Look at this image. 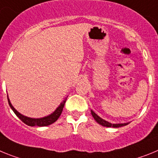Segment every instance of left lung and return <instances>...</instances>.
<instances>
[{"mask_svg":"<svg viewBox=\"0 0 158 158\" xmlns=\"http://www.w3.org/2000/svg\"><path fill=\"white\" fill-rule=\"evenodd\" d=\"M91 112V114H92L93 118H94V120L98 123V124L102 125V127H114V128H118V127H124V126H127L130 123H110L107 121L104 120L102 119V118H100L98 114H96L93 110H90Z\"/></svg>","mask_w":158,"mask_h":158,"instance_id":"1","label":"left lung"}]
</instances>
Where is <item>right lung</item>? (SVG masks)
Instances as JSON below:
<instances>
[{
    "mask_svg": "<svg viewBox=\"0 0 158 158\" xmlns=\"http://www.w3.org/2000/svg\"><path fill=\"white\" fill-rule=\"evenodd\" d=\"M67 98H68V97H67ZM67 98H65L64 100H63V102H61V103L60 104V106H59L55 110L54 112H52L51 114L48 115V116H45V117L43 118H33L27 117V116H24V115L19 113V112L13 107L12 103H11L10 100H9V95H8V102H9V106H10L11 109L13 110V112L16 114V116H17L23 123H25L26 125H28L29 127H35V126H37V127H47V126H49V125L54 123L55 122L60 118V114H61V113H62L63 111V108H64V104H65Z\"/></svg>",
    "mask_w": 158,
    "mask_h": 158,
    "instance_id": "obj_1",
    "label": "right lung"
}]
</instances>
